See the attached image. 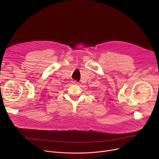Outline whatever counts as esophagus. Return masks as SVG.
<instances>
[{"label":"esophagus","mask_w":159,"mask_h":159,"mask_svg":"<svg viewBox=\"0 0 159 159\" xmlns=\"http://www.w3.org/2000/svg\"><path fill=\"white\" fill-rule=\"evenodd\" d=\"M72 82H73V84H78V82H77V81H75V80H74Z\"/></svg>","instance_id":"34e87169"}]
</instances>
